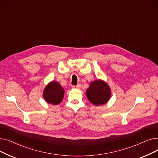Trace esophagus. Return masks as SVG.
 Listing matches in <instances>:
<instances>
[{
	"label": "esophagus",
	"mask_w": 158,
	"mask_h": 158,
	"mask_svg": "<svg viewBox=\"0 0 158 158\" xmlns=\"http://www.w3.org/2000/svg\"><path fill=\"white\" fill-rule=\"evenodd\" d=\"M81 85H77L76 86H72V88H73V89H79V88H81Z\"/></svg>",
	"instance_id": "esophagus-1"
}]
</instances>
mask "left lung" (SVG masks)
Returning <instances> with one entry per match:
<instances>
[{"label":"left lung","instance_id":"obj_1","mask_svg":"<svg viewBox=\"0 0 158 158\" xmlns=\"http://www.w3.org/2000/svg\"><path fill=\"white\" fill-rule=\"evenodd\" d=\"M86 96L94 105H102L109 101L111 96L110 88L104 81L97 80L89 85L86 90Z\"/></svg>","mask_w":158,"mask_h":158}]
</instances>
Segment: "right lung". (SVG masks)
<instances>
[{
	"label": "right lung",
	"mask_w": 158,
	"mask_h": 158,
	"mask_svg": "<svg viewBox=\"0 0 158 158\" xmlns=\"http://www.w3.org/2000/svg\"><path fill=\"white\" fill-rule=\"evenodd\" d=\"M64 89L57 82H51L45 87L44 91V97L48 104L57 105L63 98Z\"/></svg>",
	"instance_id": "right-lung-1"
}]
</instances>
